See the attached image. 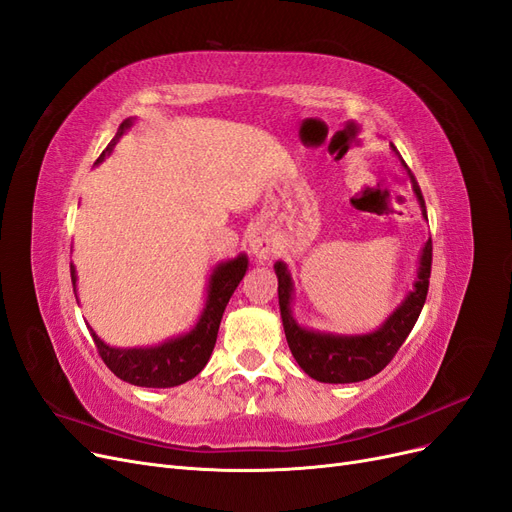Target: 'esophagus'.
<instances>
[{
  "label": "esophagus",
  "instance_id": "1",
  "mask_svg": "<svg viewBox=\"0 0 512 512\" xmlns=\"http://www.w3.org/2000/svg\"><path fill=\"white\" fill-rule=\"evenodd\" d=\"M250 252L256 260H269L273 254V239L269 237V233L254 231L250 237Z\"/></svg>",
  "mask_w": 512,
  "mask_h": 512
}]
</instances>
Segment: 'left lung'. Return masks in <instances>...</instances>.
<instances>
[{"mask_svg": "<svg viewBox=\"0 0 512 512\" xmlns=\"http://www.w3.org/2000/svg\"><path fill=\"white\" fill-rule=\"evenodd\" d=\"M390 148L398 156L400 165L407 169L413 184L415 199L421 209V216H424V220H428L426 203H424V197H421V190L415 178L411 175L407 163L402 161V156L398 154L394 144H390ZM273 269L277 275L281 324H284L286 341L298 366H301L311 379L322 381V383H358V381L375 377L387 364H390L400 345L407 341L421 309H424L428 286H430V269H432V239H428L424 243V248H421L413 286L407 292V296L402 298V303L385 317L383 324H379L375 330L362 332V334L313 330L298 324L292 313L294 281H292V273L288 271V264L277 260Z\"/></svg>", "mask_w": 512, "mask_h": 512, "instance_id": "obj_1", "label": "left lung"}]
</instances>
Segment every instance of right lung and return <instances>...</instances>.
I'll return each instance as SVG.
<instances>
[{
    "label": "right lung",
    "instance_id": "add662e5",
    "mask_svg": "<svg viewBox=\"0 0 512 512\" xmlns=\"http://www.w3.org/2000/svg\"><path fill=\"white\" fill-rule=\"evenodd\" d=\"M133 125H135L133 116L122 122L114 139L97 158L95 165H99L105 156H110L114 146L120 142V137L125 135ZM245 271H248V256L245 254H239L231 260L216 264L214 271H211L207 277L205 305L201 309L197 324L188 332L175 334V337L165 339L158 345L112 347L105 341H101V337H97V332L88 326L91 337L99 349L101 360L118 379L139 387H175L195 379L211 358V351H214V345L218 339L222 313L228 301H231V296L237 290ZM76 281H78V275H76V267L72 264V284H74V294L78 301Z\"/></svg>",
    "mask_w": 512,
    "mask_h": 512
}]
</instances>
